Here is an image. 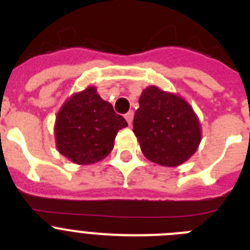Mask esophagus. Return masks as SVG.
I'll use <instances>...</instances> for the list:
<instances>
[{
    "mask_svg": "<svg viewBox=\"0 0 250 250\" xmlns=\"http://www.w3.org/2000/svg\"><path fill=\"white\" fill-rule=\"evenodd\" d=\"M125 119H126L127 124H129V125H131V124H132V119H134V111H129V112H127V114L125 115Z\"/></svg>",
    "mask_w": 250,
    "mask_h": 250,
    "instance_id": "esophagus-1",
    "label": "esophagus"
}]
</instances>
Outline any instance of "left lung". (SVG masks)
<instances>
[{
    "label": "left lung",
    "instance_id": "8db88e82",
    "mask_svg": "<svg viewBox=\"0 0 250 250\" xmlns=\"http://www.w3.org/2000/svg\"><path fill=\"white\" fill-rule=\"evenodd\" d=\"M139 105L132 131L145 158L163 167H178L196 151L202 140L200 124L184 99L149 86Z\"/></svg>",
    "mask_w": 250,
    "mask_h": 250
}]
</instances>
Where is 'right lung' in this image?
Listing matches in <instances>:
<instances>
[{
  "label": "right lung",
  "mask_w": 250,
  "mask_h": 250,
  "mask_svg": "<svg viewBox=\"0 0 250 250\" xmlns=\"http://www.w3.org/2000/svg\"><path fill=\"white\" fill-rule=\"evenodd\" d=\"M126 126V120L90 86L60 109L55 123L57 150L75 164H94L109 155L118 131Z\"/></svg>",
  "instance_id": "obj_1"
}]
</instances>
